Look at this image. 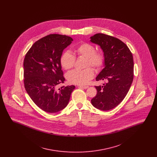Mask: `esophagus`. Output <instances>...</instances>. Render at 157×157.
Returning a JSON list of instances; mask_svg holds the SVG:
<instances>
[{
	"instance_id": "34e87169",
	"label": "esophagus",
	"mask_w": 157,
	"mask_h": 157,
	"mask_svg": "<svg viewBox=\"0 0 157 157\" xmlns=\"http://www.w3.org/2000/svg\"><path fill=\"white\" fill-rule=\"evenodd\" d=\"M79 88H82L83 89H87L89 86H79Z\"/></svg>"
}]
</instances>
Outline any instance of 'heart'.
Returning <instances> with one entry per match:
<instances>
[{
	"label": "heart",
	"mask_w": 157,
	"mask_h": 157,
	"mask_svg": "<svg viewBox=\"0 0 157 157\" xmlns=\"http://www.w3.org/2000/svg\"><path fill=\"white\" fill-rule=\"evenodd\" d=\"M74 53L75 56L85 58L84 66L86 68L69 72L67 75V79L68 82L72 84H86L94 76V69L89 67H94L97 71L100 70L104 64V55L102 52L95 51V46L87 42H82L75 46ZM74 56L68 51L63 53L60 57L62 67L67 71L74 67L75 62Z\"/></svg>",
	"instance_id": "1"
}]
</instances>
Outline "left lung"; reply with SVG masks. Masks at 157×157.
<instances>
[{"instance_id": "left-lung-1", "label": "left lung", "mask_w": 157, "mask_h": 157, "mask_svg": "<svg viewBox=\"0 0 157 157\" xmlns=\"http://www.w3.org/2000/svg\"><path fill=\"white\" fill-rule=\"evenodd\" d=\"M90 42L99 45L104 52L105 67L96 80H105L103 86L95 88L96 96L91 100L98 109L108 111L118 106L127 95L134 78V60L129 49L119 39L103 33L90 37Z\"/></svg>"}]
</instances>
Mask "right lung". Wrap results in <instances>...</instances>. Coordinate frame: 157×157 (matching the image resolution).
<instances>
[{
  "label": "right lung",
  "instance_id": "obj_1",
  "mask_svg": "<svg viewBox=\"0 0 157 157\" xmlns=\"http://www.w3.org/2000/svg\"><path fill=\"white\" fill-rule=\"evenodd\" d=\"M72 41V37L66 35L51 34L35 42L25 55V90L33 102L45 112L55 113L64 109L75 89L74 85L56 89L65 80L60 57Z\"/></svg>",
  "mask_w": 157,
  "mask_h": 157
}]
</instances>
